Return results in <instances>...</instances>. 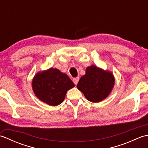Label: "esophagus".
Segmentation results:
<instances>
[{
    "label": "esophagus",
    "mask_w": 148,
    "mask_h": 148,
    "mask_svg": "<svg viewBox=\"0 0 148 148\" xmlns=\"http://www.w3.org/2000/svg\"><path fill=\"white\" fill-rule=\"evenodd\" d=\"M79 77H77L73 78V79H72V81H73V82L74 83V84L76 85V84L78 83V81H79Z\"/></svg>",
    "instance_id": "34e87169"
}]
</instances>
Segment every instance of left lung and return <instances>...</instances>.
<instances>
[{"instance_id": "1", "label": "left lung", "mask_w": 148, "mask_h": 148, "mask_svg": "<svg viewBox=\"0 0 148 148\" xmlns=\"http://www.w3.org/2000/svg\"><path fill=\"white\" fill-rule=\"evenodd\" d=\"M114 83L115 78L111 71L92 65L86 69V74L81 77L77 88L88 100L97 103L109 96Z\"/></svg>"}]
</instances>
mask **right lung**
<instances>
[{"instance_id":"1","label":"right lung","mask_w":148,"mask_h":148,"mask_svg":"<svg viewBox=\"0 0 148 148\" xmlns=\"http://www.w3.org/2000/svg\"><path fill=\"white\" fill-rule=\"evenodd\" d=\"M74 86L67 74L52 67L37 72L32 81L36 96L51 106H58L64 102L67 91Z\"/></svg>"}]
</instances>
